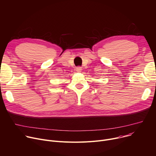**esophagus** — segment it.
<instances>
[{"instance_id": "obj_1", "label": "esophagus", "mask_w": 156, "mask_h": 156, "mask_svg": "<svg viewBox=\"0 0 156 156\" xmlns=\"http://www.w3.org/2000/svg\"><path fill=\"white\" fill-rule=\"evenodd\" d=\"M82 69L81 67H77L76 68V71H77V73H80V72H82Z\"/></svg>"}]
</instances>
